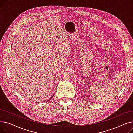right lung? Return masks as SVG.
Listing matches in <instances>:
<instances>
[{
    "label": "right lung",
    "mask_w": 133,
    "mask_h": 133,
    "mask_svg": "<svg viewBox=\"0 0 133 133\" xmlns=\"http://www.w3.org/2000/svg\"><path fill=\"white\" fill-rule=\"evenodd\" d=\"M53 96H52V97H51V98H50V99H49V100H48V101H50V100H51V99L52 98V97H53Z\"/></svg>",
    "instance_id": "1"
}]
</instances>
